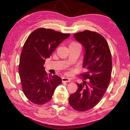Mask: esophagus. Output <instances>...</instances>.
<instances>
[{
    "label": "esophagus",
    "instance_id": "obj_1",
    "mask_svg": "<svg viewBox=\"0 0 130 130\" xmlns=\"http://www.w3.org/2000/svg\"><path fill=\"white\" fill-rule=\"evenodd\" d=\"M62 80L63 82H69L70 81V79L67 77H63Z\"/></svg>",
    "mask_w": 130,
    "mask_h": 130
}]
</instances>
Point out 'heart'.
Returning <instances> with one entry per match:
<instances>
[{
	"instance_id": "b5f03b06",
	"label": "heart",
	"mask_w": 130,
	"mask_h": 130,
	"mask_svg": "<svg viewBox=\"0 0 130 130\" xmlns=\"http://www.w3.org/2000/svg\"><path fill=\"white\" fill-rule=\"evenodd\" d=\"M78 45V44H76V43H73L71 44H70V45L69 46H75V45Z\"/></svg>"
}]
</instances>
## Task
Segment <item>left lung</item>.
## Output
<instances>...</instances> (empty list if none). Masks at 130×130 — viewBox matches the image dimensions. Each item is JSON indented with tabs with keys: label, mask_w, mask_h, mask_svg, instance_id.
I'll return each instance as SVG.
<instances>
[{
	"label": "left lung",
	"mask_w": 130,
	"mask_h": 130,
	"mask_svg": "<svg viewBox=\"0 0 130 130\" xmlns=\"http://www.w3.org/2000/svg\"><path fill=\"white\" fill-rule=\"evenodd\" d=\"M84 48L83 67L86 71L78 89L69 98L70 106L83 112L96 106L101 100L109 83L112 61L108 45L100 34L89 30L73 34Z\"/></svg>",
	"instance_id": "1"
}]
</instances>
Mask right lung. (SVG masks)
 <instances>
[{
	"instance_id": "add662e5",
	"label": "right lung",
	"mask_w": 130,
	"mask_h": 130,
	"mask_svg": "<svg viewBox=\"0 0 130 130\" xmlns=\"http://www.w3.org/2000/svg\"><path fill=\"white\" fill-rule=\"evenodd\" d=\"M69 36V34L41 28L33 31L25 42L18 69L24 94L32 103L41 105L49 102L55 88L62 83L57 75H48L44 64Z\"/></svg>"
}]
</instances>
